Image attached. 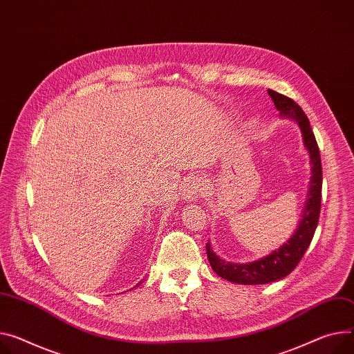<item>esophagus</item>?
Returning a JSON list of instances; mask_svg holds the SVG:
<instances>
[{"mask_svg": "<svg viewBox=\"0 0 354 354\" xmlns=\"http://www.w3.org/2000/svg\"><path fill=\"white\" fill-rule=\"evenodd\" d=\"M203 189H204V183L200 177L188 178L187 183L184 184V188H183L184 200L188 201V203L197 201V198H200V196L203 193Z\"/></svg>", "mask_w": 354, "mask_h": 354, "instance_id": "34e87169", "label": "esophagus"}]
</instances>
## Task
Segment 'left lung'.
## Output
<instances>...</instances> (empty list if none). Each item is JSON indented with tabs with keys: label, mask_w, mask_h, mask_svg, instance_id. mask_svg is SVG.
Here are the masks:
<instances>
[{
	"label": "left lung",
	"mask_w": 354,
	"mask_h": 354,
	"mask_svg": "<svg viewBox=\"0 0 354 354\" xmlns=\"http://www.w3.org/2000/svg\"><path fill=\"white\" fill-rule=\"evenodd\" d=\"M268 95L272 97L275 107L279 111V116L290 119L297 123L302 131L304 146L309 153L310 158V184L308 189V198L302 212V218L293 235L281 245L278 250L272 251L269 255L247 263H236L221 259L216 255L209 242L205 245L209 265L216 275L239 285H265L277 282L288 277L296 268V265L304 258L308 247L310 245L315 235L322 200V162L320 153L315 139V134L310 129V123L302 107L290 97L283 96L275 91L268 89Z\"/></svg>",
	"instance_id": "8db88e82"
}]
</instances>
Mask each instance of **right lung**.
<instances>
[{"instance_id": "right-lung-1", "label": "right lung", "mask_w": 354, "mask_h": 354, "mask_svg": "<svg viewBox=\"0 0 354 354\" xmlns=\"http://www.w3.org/2000/svg\"><path fill=\"white\" fill-rule=\"evenodd\" d=\"M140 283H142V282H140ZM140 283H139V285H140Z\"/></svg>"}]
</instances>
